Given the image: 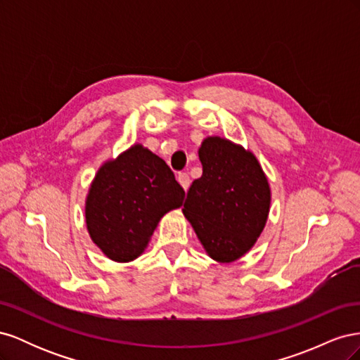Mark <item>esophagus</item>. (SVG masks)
Wrapping results in <instances>:
<instances>
[{"label": "esophagus", "mask_w": 360, "mask_h": 360, "mask_svg": "<svg viewBox=\"0 0 360 360\" xmlns=\"http://www.w3.org/2000/svg\"><path fill=\"white\" fill-rule=\"evenodd\" d=\"M177 180H179V183L181 184V188L184 191L189 189V186H191V177H189L188 172H180L179 176H177Z\"/></svg>", "instance_id": "1"}]
</instances>
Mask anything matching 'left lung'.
I'll list each match as a JSON object with an SVG mask.
<instances>
[{"mask_svg":"<svg viewBox=\"0 0 360 360\" xmlns=\"http://www.w3.org/2000/svg\"><path fill=\"white\" fill-rule=\"evenodd\" d=\"M202 176L183 205L200 242L213 259L231 263L254 246L269 216L270 188L257 158L219 136L198 151Z\"/></svg>","mask_w":360,"mask_h":360,"instance_id":"obj_1","label":"left lung"}]
</instances>
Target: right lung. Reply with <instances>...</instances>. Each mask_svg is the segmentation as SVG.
Listing matches in <instances>:
<instances>
[{"label":"right lung","instance_id":"obj_1","mask_svg":"<svg viewBox=\"0 0 360 360\" xmlns=\"http://www.w3.org/2000/svg\"><path fill=\"white\" fill-rule=\"evenodd\" d=\"M183 200L165 160L134 146L97 171L86 197V228L108 258L127 263L143 254L160 217Z\"/></svg>","mask_w":360,"mask_h":360}]
</instances>
